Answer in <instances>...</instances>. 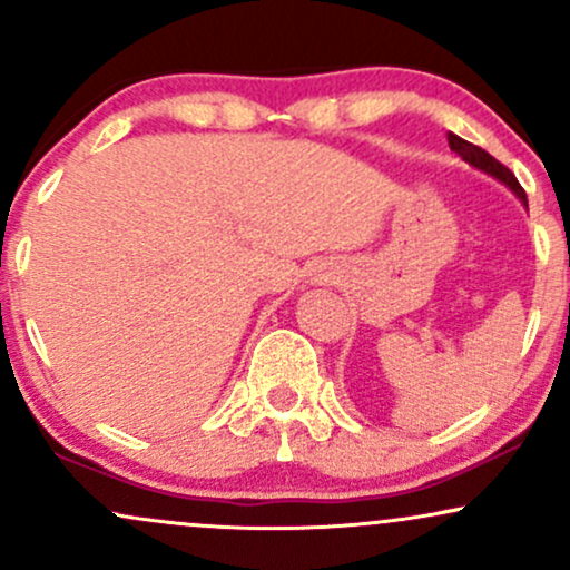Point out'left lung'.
<instances>
[{"label":"left lung","mask_w":570,"mask_h":570,"mask_svg":"<svg viewBox=\"0 0 570 570\" xmlns=\"http://www.w3.org/2000/svg\"><path fill=\"white\" fill-rule=\"evenodd\" d=\"M448 144H450V149H455V153L461 155L463 160L472 163V166H474V168H480V171H485V174H490V176H495V179L503 181V185L514 189L517 198H520L522 203H528V198H525V189H522L520 181H517V176H514L512 171H509V168L503 166V163L495 160L493 155L485 153V149H482V147H476V144H472V141L461 139V136H455V134H448Z\"/></svg>","instance_id":"obj_1"}]
</instances>
